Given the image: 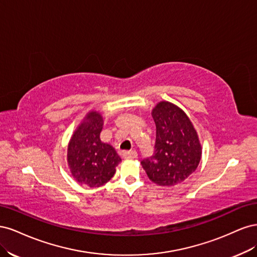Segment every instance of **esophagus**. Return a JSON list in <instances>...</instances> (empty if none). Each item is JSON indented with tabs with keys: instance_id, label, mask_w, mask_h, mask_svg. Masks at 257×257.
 <instances>
[{
	"instance_id": "obj_1",
	"label": "esophagus",
	"mask_w": 257,
	"mask_h": 257,
	"mask_svg": "<svg viewBox=\"0 0 257 257\" xmlns=\"http://www.w3.org/2000/svg\"><path fill=\"white\" fill-rule=\"evenodd\" d=\"M122 157H123L124 159H136V158L138 157V153H137L135 150H133V151L124 152V153L122 154Z\"/></svg>"
}]
</instances>
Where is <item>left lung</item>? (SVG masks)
<instances>
[{
    "instance_id": "1",
    "label": "left lung",
    "mask_w": 257,
    "mask_h": 257,
    "mask_svg": "<svg viewBox=\"0 0 257 257\" xmlns=\"http://www.w3.org/2000/svg\"><path fill=\"white\" fill-rule=\"evenodd\" d=\"M152 116L157 125L154 152L142 165L151 181L173 186L197 168L201 157L198 136L188 115L172 103H159Z\"/></svg>"
}]
</instances>
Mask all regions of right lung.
<instances>
[{
  "label": "right lung",
  "instance_id": "1",
  "mask_svg": "<svg viewBox=\"0 0 257 257\" xmlns=\"http://www.w3.org/2000/svg\"><path fill=\"white\" fill-rule=\"evenodd\" d=\"M103 118L92 111L75 132L68 145L67 161L76 180L96 188L108 182L121 162L119 155L109 145L100 142Z\"/></svg>",
  "mask_w": 257,
  "mask_h": 257
}]
</instances>
